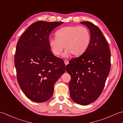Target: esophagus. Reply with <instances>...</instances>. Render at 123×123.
<instances>
[{
	"instance_id": "1",
	"label": "esophagus",
	"mask_w": 123,
	"mask_h": 123,
	"mask_svg": "<svg viewBox=\"0 0 123 123\" xmlns=\"http://www.w3.org/2000/svg\"><path fill=\"white\" fill-rule=\"evenodd\" d=\"M64 63H65V64L66 65H67L69 63V61H68V60H64Z\"/></svg>"
}]
</instances>
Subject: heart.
<instances>
[{
	"instance_id": "obj_1",
	"label": "heart",
	"mask_w": 123,
	"mask_h": 123,
	"mask_svg": "<svg viewBox=\"0 0 123 123\" xmlns=\"http://www.w3.org/2000/svg\"><path fill=\"white\" fill-rule=\"evenodd\" d=\"M56 37L49 40L51 51L55 56L61 55L64 49H66L63 56L72 54L79 56L87 50L91 40V35L88 28L79 26H68L56 31Z\"/></svg>"
}]
</instances>
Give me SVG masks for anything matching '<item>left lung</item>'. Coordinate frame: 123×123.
<instances>
[{"mask_svg":"<svg viewBox=\"0 0 123 123\" xmlns=\"http://www.w3.org/2000/svg\"><path fill=\"white\" fill-rule=\"evenodd\" d=\"M89 29V45L79 57L71 59L66 66L71 76L70 95L81 105H87L96 100L103 91L111 70V50L103 33L89 22H81Z\"/></svg>","mask_w":123,"mask_h":123,"instance_id":"8db88e82","label":"left lung"}]
</instances>
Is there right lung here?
<instances>
[{
	"instance_id": "add662e5",
	"label": "right lung",
	"mask_w": 123,
	"mask_h": 123,
	"mask_svg": "<svg viewBox=\"0 0 123 123\" xmlns=\"http://www.w3.org/2000/svg\"><path fill=\"white\" fill-rule=\"evenodd\" d=\"M63 23H34L17 43L14 63L17 81L25 96L36 103L51 98L55 83L66 71L63 60L52 54L49 39L52 31Z\"/></svg>"
}]
</instances>
